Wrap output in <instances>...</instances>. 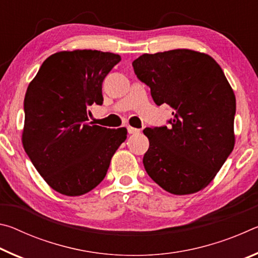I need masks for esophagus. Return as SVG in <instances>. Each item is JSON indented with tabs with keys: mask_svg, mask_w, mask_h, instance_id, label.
<instances>
[{
	"mask_svg": "<svg viewBox=\"0 0 258 258\" xmlns=\"http://www.w3.org/2000/svg\"><path fill=\"white\" fill-rule=\"evenodd\" d=\"M127 132L130 134H138V133H140V130L132 127V126H127Z\"/></svg>",
	"mask_w": 258,
	"mask_h": 258,
	"instance_id": "1",
	"label": "esophagus"
}]
</instances>
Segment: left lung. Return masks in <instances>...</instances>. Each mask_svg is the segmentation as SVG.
<instances>
[{
	"label": "left lung",
	"mask_w": 258,
	"mask_h": 258,
	"mask_svg": "<svg viewBox=\"0 0 258 258\" xmlns=\"http://www.w3.org/2000/svg\"><path fill=\"white\" fill-rule=\"evenodd\" d=\"M132 66L157 106L174 110L168 127L143 130L148 175L173 195L204 189L234 147L235 97L223 71L211 55L186 49L142 54Z\"/></svg>",
	"instance_id": "1"
}]
</instances>
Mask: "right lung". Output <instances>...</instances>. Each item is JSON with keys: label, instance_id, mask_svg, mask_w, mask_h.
<instances>
[{"label": "right lung", "instance_id": "1", "mask_svg": "<svg viewBox=\"0 0 258 258\" xmlns=\"http://www.w3.org/2000/svg\"><path fill=\"white\" fill-rule=\"evenodd\" d=\"M118 54L97 50L50 55L29 83L24 100L23 145L35 168L52 189L81 196L104 176L127 130L93 125L87 112L101 106L102 82Z\"/></svg>", "mask_w": 258, "mask_h": 258}]
</instances>
